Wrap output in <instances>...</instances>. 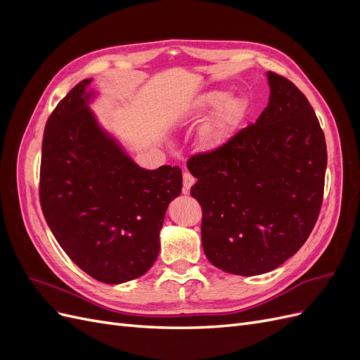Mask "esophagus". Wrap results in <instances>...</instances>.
Wrapping results in <instances>:
<instances>
[{
	"label": "esophagus",
	"instance_id": "1",
	"mask_svg": "<svg viewBox=\"0 0 360 360\" xmlns=\"http://www.w3.org/2000/svg\"><path fill=\"white\" fill-rule=\"evenodd\" d=\"M193 181H195V179H193L192 174L189 171H184L183 172V193H188L189 192Z\"/></svg>",
	"mask_w": 360,
	"mask_h": 360
}]
</instances>
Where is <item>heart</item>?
Returning a JSON list of instances; mask_svg holds the SVG:
<instances>
[{"label": "heart", "mask_w": 360, "mask_h": 360, "mask_svg": "<svg viewBox=\"0 0 360 360\" xmlns=\"http://www.w3.org/2000/svg\"><path fill=\"white\" fill-rule=\"evenodd\" d=\"M197 110L202 114L216 110L210 123L204 130L202 141L207 147H217L234 132L237 124L240 123L245 114V103L240 97H226L224 90H212L201 97Z\"/></svg>", "instance_id": "1"}]
</instances>
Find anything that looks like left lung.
Segmentation results:
<instances>
[{"label":"left lung","instance_id":"1","mask_svg":"<svg viewBox=\"0 0 360 360\" xmlns=\"http://www.w3.org/2000/svg\"><path fill=\"white\" fill-rule=\"evenodd\" d=\"M267 79L269 105L257 122L188 160L204 254L242 276L266 274L296 254L323 204L328 150L319 118L285 76L267 72Z\"/></svg>","mask_w":360,"mask_h":360}]
</instances>
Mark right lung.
<instances>
[{"label": "right lung", "instance_id": "1", "mask_svg": "<svg viewBox=\"0 0 360 360\" xmlns=\"http://www.w3.org/2000/svg\"><path fill=\"white\" fill-rule=\"evenodd\" d=\"M76 84L48 118L39 198L53 237L73 263L105 284L143 276L159 254L168 204L181 192V169L139 168L97 126Z\"/></svg>", "mask_w": 360, "mask_h": 360}]
</instances>
